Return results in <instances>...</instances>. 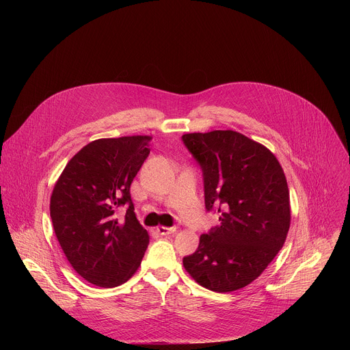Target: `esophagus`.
<instances>
[{
    "label": "esophagus",
    "instance_id": "34e87169",
    "mask_svg": "<svg viewBox=\"0 0 350 350\" xmlns=\"http://www.w3.org/2000/svg\"><path fill=\"white\" fill-rule=\"evenodd\" d=\"M157 231H158L161 235H170V234L176 232V227H163V226H159V227H157Z\"/></svg>",
    "mask_w": 350,
    "mask_h": 350
}]
</instances>
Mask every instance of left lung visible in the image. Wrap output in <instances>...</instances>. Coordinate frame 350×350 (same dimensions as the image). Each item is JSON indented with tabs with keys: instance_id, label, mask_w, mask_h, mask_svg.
I'll return each instance as SVG.
<instances>
[{
	"instance_id": "8db88e82",
	"label": "left lung",
	"mask_w": 350,
	"mask_h": 350,
	"mask_svg": "<svg viewBox=\"0 0 350 350\" xmlns=\"http://www.w3.org/2000/svg\"><path fill=\"white\" fill-rule=\"evenodd\" d=\"M204 173L205 206L220 224L183 259L187 273L215 292L256 280L282 247L291 224L284 170L265 145L232 130L183 135Z\"/></svg>"
}]
</instances>
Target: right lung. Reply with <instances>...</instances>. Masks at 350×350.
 Returning <instances> with one entry per match:
<instances>
[{"label": "right lung", "mask_w": 350, "mask_h": 350, "mask_svg": "<svg viewBox=\"0 0 350 350\" xmlns=\"http://www.w3.org/2000/svg\"><path fill=\"white\" fill-rule=\"evenodd\" d=\"M149 135L95 139L68 162L55 183L49 213L62 251L85 281L103 288L126 282L149 243L134 213L130 185L149 155ZM126 215L118 219V207Z\"/></svg>", "instance_id": "1"}]
</instances>
